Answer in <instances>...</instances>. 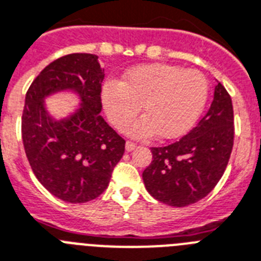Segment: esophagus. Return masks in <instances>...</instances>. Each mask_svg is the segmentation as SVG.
<instances>
[{"label": "esophagus", "instance_id": "obj_1", "mask_svg": "<svg viewBox=\"0 0 261 261\" xmlns=\"http://www.w3.org/2000/svg\"><path fill=\"white\" fill-rule=\"evenodd\" d=\"M135 147H137V144H135L134 142H130V141L126 142V151L131 152V151L135 150Z\"/></svg>", "mask_w": 261, "mask_h": 261}]
</instances>
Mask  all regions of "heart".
I'll return each mask as SVG.
<instances>
[{
  "instance_id": "obj_1",
  "label": "heart",
  "mask_w": 261,
  "mask_h": 261,
  "mask_svg": "<svg viewBox=\"0 0 261 261\" xmlns=\"http://www.w3.org/2000/svg\"><path fill=\"white\" fill-rule=\"evenodd\" d=\"M100 99L115 128H123L142 110L146 115L126 127L133 137L158 133L162 139L187 134L198 122L208 99V81L198 70L151 63L133 67L122 81L103 83Z\"/></svg>"
}]
</instances>
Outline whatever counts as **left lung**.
I'll use <instances>...</instances> for the list:
<instances>
[{"label": "left lung", "mask_w": 261, "mask_h": 261, "mask_svg": "<svg viewBox=\"0 0 261 261\" xmlns=\"http://www.w3.org/2000/svg\"><path fill=\"white\" fill-rule=\"evenodd\" d=\"M233 146V109L219 82L211 107L180 141L152 147V162L142 174L152 198L172 207L194 204L223 176Z\"/></svg>", "instance_id": "8db88e82"}]
</instances>
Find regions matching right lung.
Segmentation results:
<instances>
[{"instance_id": "right-lung-1", "label": "right lung", "mask_w": 261, "mask_h": 261, "mask_svg": "<svg viewBox=\"0 0 261 261\" xmlns=\"http://www.w3.org/2000/svg\"><path fill=\"white\" fill-rule=\"evenodd\" d=\"M102 70L98 57L75 53L45 67L30 85L22 113V142L39 183L69 203L98 198L110 183L111 172L124 154V139L102 118ZM70 91L80 107L56 120L44 99Z\"/></svg>"}]
</instances>
